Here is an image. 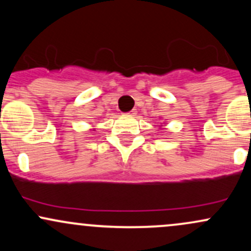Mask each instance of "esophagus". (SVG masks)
<instances>
[{"mask_svg": "<svg viewBox=\"0 0 251 251\" xmlns=\"http://www.w3.org/2000/svg\"><path fill=\"white\" fill-rule=\"evenodd\" d=\"M135 112H137V111H135V109H132V111H129L127 114H131V116H134V114H135Z\"/></svg>", "mask_w": 251, "mask_h": 251, "instance_id": "34e87169", "label": "esophagus"}]
</instances>
